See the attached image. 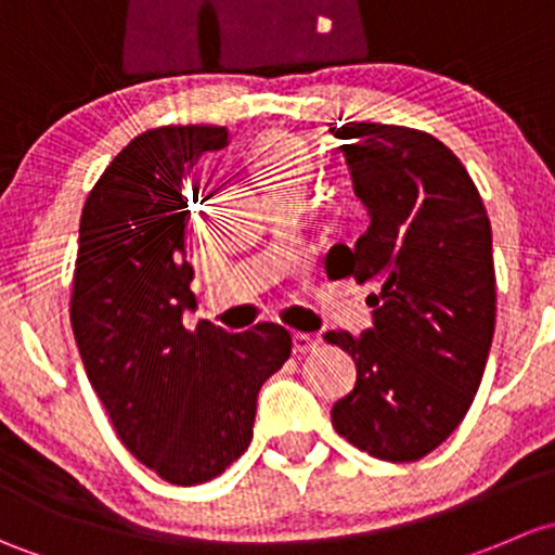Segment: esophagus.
Wrapping results in <instances>:
<instances>
[{
	"instance_id": "1",
	"label": "esophagus",
	"mask_w": 555,
	"mask_h": 555,
	"mask_svg": "<svg viewBox=\"0 0 555 555\" xmlns=\"http://www.w3.org/2000/svg\"><path fill=\"white\" fill-rule=\"evenodd\" d=\"M320 341L315 336L310 334H294V352H299V356H307V352H312Z\"/></svg>"
}]
</instances>
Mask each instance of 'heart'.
I'll return each instance as SVG.
<instances>
[{"label": "heart", "instance_id": "heart-1", "mask_svg": "<svg viewBox=\"0 0 555 555\" xmlns=\"http://www.w3.org/2000/svg\"><path fill=\"white\" fill-rule=\"evenodd\" d=\"M248 168L270 197L301 192L312 176V154L288 133H267L250 146Z\"/></svg>", "mask_w": 555, "mask_h": 555}]
</instances>
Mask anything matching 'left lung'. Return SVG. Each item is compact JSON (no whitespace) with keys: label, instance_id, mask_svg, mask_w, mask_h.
<instances>
[{"label":"left lung","instance_id":"left-lung-1","mask_svg":"<svg viewBox=\"0 0 555 555\" xmlns=\"http://www.w3.org/2000/svg\"><path fill=\"white\" fill-rule=\"evenodd\" d=\"M369 230L334 245L325 270L371 283V328L328 331L350 352L356 387L331 409L336 433L376 460L414 462L441 447L476 398L494 336V259L483 199L456 154L398 125H331Z\"/></svg>","mask_w":555,"mask_h":555}]
</instances>
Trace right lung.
<instances>
[{"label": "right lung", "mask_w": 555, "mask_h": 555, "mask_svg": "<svg viewBox=\"0 0 555 555\" xmlns=\"http://www.w3.org/2000/svg\"><path fill=\"white\" fill-rule=\"evenodd\" d=\"M227 144L214 125L146 130L108 163L79 221L72 325L85 371L119 441L176 487L221 476L248 449L261 385L291 356L278 323L184 328L197 310L186 179Z\"/></svg>", "instance_id": "1"}]
</instances>
